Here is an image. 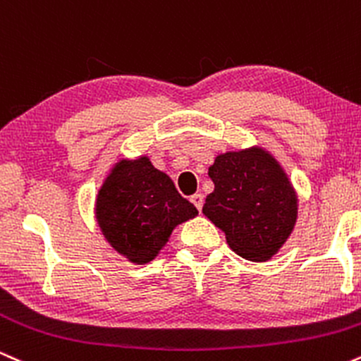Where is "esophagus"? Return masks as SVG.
<instances>
[{"label": "esophagus", "mask_w": 361, "mask_h": 361, "mask_svg": "<svg viewBox=\"0 0 361 361\" xmlns=\"http://www.w3.org/2000/svg\"><path fill=\"white\" fill-rule=\"evenodd\" d=\"M190 202H192V204L198 209V212H200L202 207H204V195L195 193V195H192V197H190Z\"/></svg>", "instance_id": "1"}]
</instances>
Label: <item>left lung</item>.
Masks as SVG:
<instances>
[{
  "label": "left lung",
  "instance_id": "8db88e82",
  "mask_svg": "<svg viewBox=\"0 0 361 361\" xmlns=\"http://www.w3.org/2000/svg\"><path fill=\"white\" fill-rule=\"evenodd\" d=\"M215 188L202 212L250 261L273 258L297 222L299 198L287 173L267 149L227 151L209 168Z\"/></svg>",
  "mask_w": 361,
  "mask_h": 361
}]
</instances>
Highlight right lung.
<instances>
[{"instance_id": "add662e5", "label": "right lung", "mask_w": 361, "mask_h": 361, "mask_svg": "<svg viewBox=\"0 0 361 361\" xmlns=\"http://www.w3.org/2000/svg\"><path fill=\"white\" fill-rule=\"evenodd\" d=\"M166 173L147 156L118 159L98 190L94 217L103 238L134 264H146L166 246L176 226L197 217Z\"/></svg>"}]
</instances>
